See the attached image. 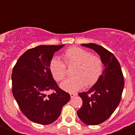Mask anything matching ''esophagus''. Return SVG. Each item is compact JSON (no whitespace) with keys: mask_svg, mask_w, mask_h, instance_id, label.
<instances>
[{"mask_svg":"<svg viewBox=\"0 0 135 135\" xmlns=\"http://www.w3.org/2000/svg\"><path fill=\"white\" fill-rule=\"evenodd\" d=\"M70 97H71V98H73V97H74L75 96H76L77 95V94L76 93H70Z\"/></svg>","mask_w":135,"mask_h":135,"instance_id":"1","label":"esophagus"}]
</instances>
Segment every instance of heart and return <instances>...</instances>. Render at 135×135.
<instances>
[{"instance_id":"1","label":"heart","mask_w":135,"mask_h":135,"mask_svg":"<svg viewBox=\"0 0 135 135\" xmlns=\"http://www.w3.org/2000/svg\"><path fill=\"white\" fill-rule=\"evenodd\" d=\"M63 58L67 65H77L74 71L76 76L68 78L60 84L61 88L65 91H78L85 84L87 86H93L102 74L103 62L99 57L92 55L88 50L71 47L64 53ZM65 64L57 57H54L51 61L50 70L56 81L62 80L66 76L67 66Z\"/></svg>"}]
</instances>
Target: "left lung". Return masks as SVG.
Instances as JSON below:
<instances>
[{
    "instance_id": "left-lung-1",
    "label": "left lung",
    "mask_w": 135,
    "mask_h": 135,
    "mask_svg": "<svg viewBox=\"0 0 135 135\" xmlns=\"http://www.w3.org/2000/svg\"><path fill=\"white\" fill-rule=\"evenodd\" d=\"M81 45L93 49L104 67L101 77L90 90L78 93L82 105L77 112L78 116L86 124L97 125L108 120L120 103L124 86V76L120 63L113 53L96 44Z\"/></svg>"
}]
</instances>
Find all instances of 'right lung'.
I'll return each mask as SVG.
<instances>
[{
  "label": "right lung",
  "instance_id": "1",
  "mask_svg": "<svg viewBox=\"0 0 135 135\" xmlns=\"http://www.w3.org/2000/svg\"><path fill=\"white\" fill-rule=\"evenodd\" d=\"M62 45H40L26 51L12 71V93L20 109L31 121L50 124L59 117L62 108L70 99L54 80L50 64ZM55 91L46 95L48 90Z\"/></svg>",
  "mask_w": 135,
  "mask_h": 135
}]
</instances>
